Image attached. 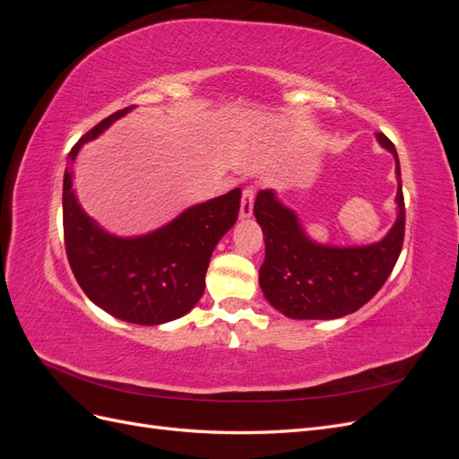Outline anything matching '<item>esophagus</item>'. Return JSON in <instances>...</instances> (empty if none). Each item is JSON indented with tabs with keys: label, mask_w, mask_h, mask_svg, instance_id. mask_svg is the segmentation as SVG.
Returning a JSON list of instances; mask_svg holds the SVG:
<instances>
[{
	"label": "esophagus",
	"mask_w": 459,
	"mask_h": 459,
	"mask_svg": "<svg viewBox=\"0 0 459 459\" xmlns=\"http://www.w3.org/2000/svg\"><path fill=\"white\" fill-rule=\"evenodd\" d=\"M253 203H255V189L247 187L243 189L241 197V208H239V218H248L253 214Z\"/></svg>",
	"instance_id": "1"
}]
</instances>
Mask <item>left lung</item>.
I'll use <instances>...</instances> for the list:
<instances>
[{
  "label": "left lung",
  "instance_id": "left-lung-1",
  "mask_svg": "<svg viewBox=\"0 0 459 459\" xmlns=\"http://www.w3.org/2000/svg\"><path fill=\"white\" fill-rule=\"evenodd\" d=\"M396 160V221L385 238L371 245L335 247L310 239L295 211L272 189L258 191L255 218L264 233L266 256L258 281L275 310L293 319H335L362 308L385 285L404 243L406 208L400 162L393 142L375 134Z\"/></svg>",
  "mask_w": 459,
  "mask_h": 459
}]
</instances>
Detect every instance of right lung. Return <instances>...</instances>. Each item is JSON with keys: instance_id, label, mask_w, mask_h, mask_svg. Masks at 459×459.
Listing matches in <instances>:
<instances>
[{"instance_id": "right-lung-1", "label": "right lung", "mask_w": 459, "mask_h": 459, "mask_svg": "<svg viewBox=\"0 0 459 459\" xmlns=\"http://www.w3.org/2000/svg\"><path fill=\"white\" fill-rule=\"evenodd\" d=\"M132 108L101 120L68 152L63 179L65 248L78 285L93 304L122 322L160 325L186 316L203 297L214 247L239 216L241 189L193 204L166 226L137 238L103 230L76 199L73 164L82 145Z\"/></svg>"}]
</instances>
